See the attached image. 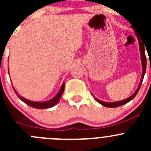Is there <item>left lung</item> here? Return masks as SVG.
Here are the masks:
<instances>
[{
    "label": "left lung",
    "instance_id": "obj_1",
    "mask_svg": "<svg viewBox=\"0 0 151 151\" xmlns=\"http://www.w3.org/2000/svg\"><path fill=\"white\" fill-rule=\"evenodd\" d=\"M139 50H140V54H141L142 65V78H141V80H140V83H139V87H138V88H137V91H135L134 93L132 94V95L130 97L127 98V99H126L123 100V101H116V102H112V103L104 102V101H101V100H99L98 99H96V98H95V97H94V99H95L96 101H98V102L99 103V104H102L103 106H106V107H112V108L117 107V106H121V105H123V104H126V103L129 102V101H130L132 99H134L135 96H136V95H137V94L138 91H139V88H140V87H141L142 82L143 78H144V76H145V71H146V64H147V60H146V56H145V47H144V45H142V43L141 42H139Z\"/></svg>",
    "mask_w": 151,
    "mask_h": 151
}]
</instances>
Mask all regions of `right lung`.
<instances>
[{
  "mask_svg": "<svg viewBox=\"0 0 151 151\" xmlns=\"http://www.w3.org/2000/svg\"><path fill=\"white\" fill-rule=\"evenodd\" d=\"M64 88H65V83H63V85H62L61 88H60V91H59V92L58 93V94L54 97V98H52V99L49 100V101H44V102H36V101H29V100L26 99L20 96H19V94L16 92V91H15V89L14 88V87H13L14 91L15 93L17 94V96L19 97V99L21 100V101H22L23 102H25V104L29 105V106H32V107L36 108V109H47V108H50V107H52V106H55V104H57L58 102L59 101V100H60V97H61L62 94H63V91H64Z\"/></svg>",
  "mask_w": 151,
  "mask_h": 151,
  "instance_id": "obj_1",
  "label": "right lung"
}]
</instances>
